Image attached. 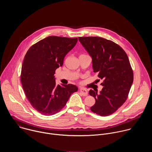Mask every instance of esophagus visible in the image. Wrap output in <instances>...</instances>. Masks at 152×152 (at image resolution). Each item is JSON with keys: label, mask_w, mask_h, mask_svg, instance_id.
<instances>
[{"label": "esophagus", "mask_w": 152, "mask_h": 152, "mask_svg": "<svg viewBox=\"0 0 152 152\" xmlns=\"http://www.w3.org/2000/svg\"><path fill=\"white\" fill-rule=\"evenodd\" d=\"M79 91L81 93L82 95L83 96H86L88 95V91L86 89L83 88H80L79 90Z\"/></svg>", "instance_id": "obj_1"}]
</instances>
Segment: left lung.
I'll list each match as a JSON object with an SVG mask.
<instances>
[{
	"label": "left lung",
	"mask_w": 152,
	"mask_h": 152,
	"mask_svg": "<svg viewBox=\"0 0 152 152\" xmlns=\"http://www.w3.org/2000/svg\"><path fill=\"white\" fill-rule=\"evenodd\" d=\"M91 56L94 72L103 80L102 91L90 90L96 99L91 111L100 116L113 114L127 99L134 80V73L125 51L115 42L98 37H79Z\"/></svg>",
	"instance_id": "left-lung-1"
}]
</instances>
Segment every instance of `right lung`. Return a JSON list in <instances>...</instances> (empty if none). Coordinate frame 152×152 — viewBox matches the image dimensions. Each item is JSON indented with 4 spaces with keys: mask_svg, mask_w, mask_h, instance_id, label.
<instances>
[{
    "mask_svg": "<svg viewBox=\"0 0 152 152\" xmlns=\"http://www.w3.org/2000/svg\"><path fill=\"white\" fill-rule=\"evenodd\" d=\"M77 41V38L50 36L33 45L25 56L21 82L31 104L42 115L59 112L78 90L72 84L56 85L54 76Z\"/></svg>",
    "mask_w": 152,
    "mask_h": 152,
    "instance_id": "1",
    "label": "right lung"
}]
</instances>
